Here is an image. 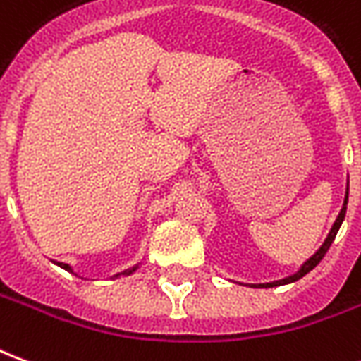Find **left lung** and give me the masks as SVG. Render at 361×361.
<instances>
[{
	"instance_id": "left-lung-1",
	"label": "left lung",
	"mask_w": 361,
	"mask_h": 361,
	"mask_svg": "<svg viewBox=\"0 0 361 361\" xmlns=\"http://www.w3.org/2000/svg\"><path fill=\"white\" fill-rule=\"evenodd\" d=\"M346 204H348V191H346V199H344V207H342L341 214H338V219L334 220L333 228H331V232H329V235H326L325 243L319 247V251L313 255V257H310L305 263L302 265V269L295 272V274H292V276H288V279L284 280H279V282H269V284H259V286H265V288H272V286H280V284H290V282H295V280H300L302 276H305L307 272L313 271L315 267L321 263V259L325 257V253L329 251V247H331V243L334 242V238H336V232H338V228H341L342 220H344V216H346Z\"/></svg>"
}]
</instances>
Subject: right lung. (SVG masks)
Wrapping results in <instances>:
<instances>
[{
	"instance_id": "obj_1",
	"label": "right lung",
	"mask_w": 361,
	"mask_h": 361,
	"mask_svg": "<svg viewBox=\"0 0 361 361\" xmlns=\"http://www.w3.org/2000/svg\"><path fill=\"white\" fill-rule=\"evenodd\" d=\"M58 265L61 267V269H66V271H71V267L66 265V263H58ZM135 269H137V267H133V269H129V271H126V272H121V274H131V272H133ZM116 276H119V274H116Z\"/></svg>"
}]
</instances>
